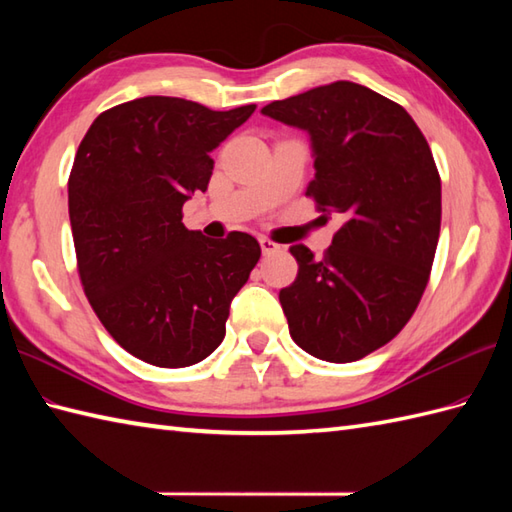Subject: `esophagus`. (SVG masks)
Masks as SVG:
<instances>
[{
	"instance_id": "obj_1",
	"label": "esophagus",
	"mask_w": 512,
	"mask_h": 512,
	"mask_svg": "<svg viewBox=\"0 0 512 512\" xmlns=\"http://www.w3.org/2000/svg\"><path fill=\"white\" fill-rule=\"evenodd\" d=\"M259 246H262L264 255H273L281 248L277 242H273V239H268V237H259Z\"/></svg>"
}]
</instances>
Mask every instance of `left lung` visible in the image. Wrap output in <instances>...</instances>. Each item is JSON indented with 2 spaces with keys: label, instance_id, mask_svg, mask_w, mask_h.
<instances>
[{
  "label": "left lung",
  "instance_id": "1",
  "mask_svg": "<svg viewBox=\"0 0 512 512\" xmlns=\"http://www.w3.org/2000/svg\"><path fill=\"white\" fill-rule=\"evenodd\" d=\"M262 114L310 134L317 173L306 195L345 220L323 259L290 248L297 279L279 292L290 336L321 361H358L405 328L429 284L442 220L436 160L405 107L352 81Z\"/></svg>",
  "mask_w": 512,
  "mask_h": 512
}]
</instances>
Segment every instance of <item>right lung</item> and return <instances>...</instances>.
<instances>
[{
    "label": "right lung",
    "instance_id": "1",
    "mask_svg": "<svg viewBox=\"0 0 512 512\" xmlns=\"http://www.w3.org/2000/svg\"><path fill=\"white\" fill-rule=\"evenodd\" d=\"M253 112L145 96L96 116L76 149L68 206L83 292L112 339L149 365L209 356L262 257L253 235L206 239L182 224V204L209 187L211 151Z\"/></svg>",
    "mask_w": 512,
    "mask_h": 512
}]
</instances>
